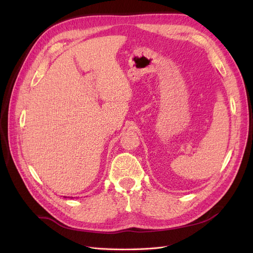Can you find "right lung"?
Masks as SVG:
<instances>
[{
	"label": "right lung",
	"mask_w": 253,
	"mask_h": 253,
	"mask_svg": "<svg viewBox=\"0 0 253 253\" xmlns=\"http://www.w3.org/2000/svg\"><path fill=\"white\" fill-rule=\"evenodd\" d=\"M64 197H65V196H64Z\"/></svg>",
	"instance_id": "add662e5"
}]
</instances>
